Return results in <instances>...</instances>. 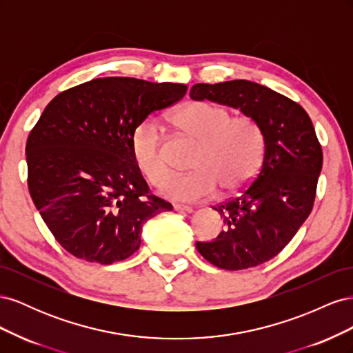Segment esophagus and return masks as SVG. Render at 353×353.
<instances>
[{
	"label": "esophagus",
	"instance_id": "esophagus-1",
	"mask_svg": "<svg viewBox=\"0 0 353 353\" xmlns=\"http://www.w3.org/2000/svg\"><path fill=\"white\" fill-rule=\"evenodd\" d=\"M174 210H176V212H187V213H191V212H193V208L184 206V205H174Z\"/></svg>",
	"mask_w": 353,
	"mask_h": 353
}]
</instances>
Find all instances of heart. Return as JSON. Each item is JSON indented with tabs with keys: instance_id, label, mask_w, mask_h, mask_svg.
I'll list each match as a JSON object with an SVG mask.
<instances>
[{
	"instance_id": "1",
	"label": "heart",
	"mask_w": 353,
	"mask_h": 353,
	"mask_svg": "<svg viewBox=\"0 0 353 353\" xmlns=\"http://www.w3.org/2000/svg\"><path fill=\"white\" fill-rule=\"evenodd\" d=\"M170 122L199 141L193 159L194 172L175 175L165 148V135L154 121L137 126L132 153L141 172L154 185L167 183L162 194L183 201L208 200L248 185L258 174L265 153V135L250 116H231L223 105L194 101L178 109Z\"/></svg>"
}]
</instances>
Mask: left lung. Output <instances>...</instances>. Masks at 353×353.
I'll return each mask as SVG.
<instances>
[{
    "instance_id": "1",
    "label": "left lung",
    "mask_w": 353,
    "mask_h": 353,
    "mask_svg": "<svg viewBox=\"0 0 353 353\" xmlns=\"http://www.w3.org/2000/svg\"><path fill=\"white\" fill-rule=\"evenodd\" d=\"M190 97L240 109L263 131L259 174L240 196L213 208L223 219L219 236L196 243L203 258L221 270L253 268L279 254L312 210L323 168L312 121L285 95L244 79L196 83Z\"/></svg>"
}]
</instances>
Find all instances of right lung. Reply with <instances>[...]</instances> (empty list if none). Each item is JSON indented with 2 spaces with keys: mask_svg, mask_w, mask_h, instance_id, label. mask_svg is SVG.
Here are the masks:
<instances>
[{
  "mask_svg": "<svg viewBox=\"0 0 353 353\" xmlns=\"http://www.w3.org/2000/svg\"><path fill=\"white\" fill-rule=\"evenodd\" d=\"M184 83L99 78L60 92L26 143L28 187L70 254L110 265L138 250L143 223L170 203L150 193L132 153L137 126L179 101Z\"/></svg>",
  "mask_w": 353,
  "mask_h": 353,
  "instance_id": "right-lung-1",
  "label": "right lung"
}]
</instances>
